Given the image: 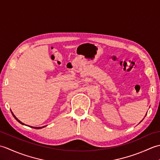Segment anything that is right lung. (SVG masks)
Wrapping results in <instances>:
<instances>
[{"label":"right lung","mask_w":160,"mask_h":160,"mask_svg":"<svg viewBox=\"0 0 160 160\" xmlns=\"http://www.w3.org/2000/svg\"><path fill=\"white\" fill-rule=\"evenodd\" d=\"M12 114H13V113H12ZM13 117H14V118L16 119V120L17 121H18V122H19V123H20V124H24V125H25V124H23L22 122H20L19 120H18V119H17V118L15 117V115H14L13 114ZM45 127H46V126H45ZM32 127V128H36V129H39V128H43V127Z\"/></svg>","instance_id":"add662e5"}]
</instances>
